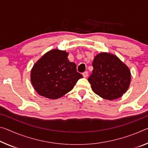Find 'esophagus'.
<instances>
[{"instance_id":"1","label":"esophagus","mask_w":148,"mask_h":148,"mask_svg":"<svg viewBox=\"0 0 148 148\" xmlns=\"http://www.w3.org/2000/svg\"><path fill=\"white\" fill-rule=\"evenodd\" d=\"M88 76V72H84L83 73V76L84 78H87Z\"/></svg>"}]
</instances>
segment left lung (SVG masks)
Listing matches in <instances>:
<instances>
[{
  "label": "left lung",
  "instance_id": "1",
  "mask_svg": "<svg viewBox=\"0 0 148 148\" xmlns=\"http://www.w3.org/2000/svg\"><path fill=\"white\" fill-rule=\"evenodd\" d=\"M88 82L93 92L103 99L114 100L123 96L130 84L129 68L116 55L101 53L95 57Z\"/></svg>",
  "mask_w": 148,
  "mask_h": 148
}]
</instances>
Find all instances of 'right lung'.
Segmentation results:
<instances>
[{
    "instance_id": "add662e5",
    "label": "right lung",
    "mask_w": 148,
    "mask_h": 148,
    "mask_svg": "<svg viewBox=\"0 0 148 148\" xmlns=\"http://www.w3.org/2000/svg\"><path fill=\"white\" fill-rule=\"evenodd\" d=\"M65 51L53 49L35 63L31 70V82L37 93L48 99L62 97L73 89L82 75L74 62L69 61Z\"/></svg>"
}]
</instances>
